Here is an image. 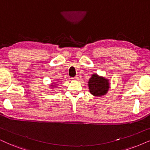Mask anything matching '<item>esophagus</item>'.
<instances>
[{
  "label": "esophagus",
  "mask_w": 150,
  "mask_h": 150,
  "mask_svg": "<svg viewBox=\"0 0 150 150\" xmlns=\"http://www.w3.org/2000/svg\"><path fill=\"white\" fill-rule=\"evenodd\" d=\"M72 79H73V80H75V81H78L79 79V77L75 76V77H73V78H72Z\"/></svg>",
  "instance_id": "1"
}]
</instances>
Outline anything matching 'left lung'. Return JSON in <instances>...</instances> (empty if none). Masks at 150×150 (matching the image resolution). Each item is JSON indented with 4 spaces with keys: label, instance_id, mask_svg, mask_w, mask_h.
<instances>
[{
    "label": "left lung",
    "instance_id": "left-lung-1",
    "mask_svg": "<svg viewBox=\"0 0 150 150\" xmlns=\"http://www.w3.org/2000/svg\"><path fill=\"white\" fill-rule=\"evenodd\" d=\"M88 86L91 94L95 97H101L107 94L109 91L110 83L109 79L105 77L93 73L88 79Z\"/></svg>",
    "mask_w": 150,
    "mask_h": 150
}]
</instances>
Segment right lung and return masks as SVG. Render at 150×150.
<instances>
[{
  "label": "right lung",
  "instance_id": "right-lung-1",
  "mask_svg": "<svg viewBox=\"0 0 150 150\" xmlns=\"http://www.w3.org/2000/svg\"><path fill=\"white\" fill-rule=\"evenodd\" d=\"M57 85H58V81H56V82H54V81H53L51 83L50 85H49V86H50V88L51 89H54V88H56Z\"/></svg>",
  "mask_w": 150,
  "mask_h": 150
}]
</instances>
